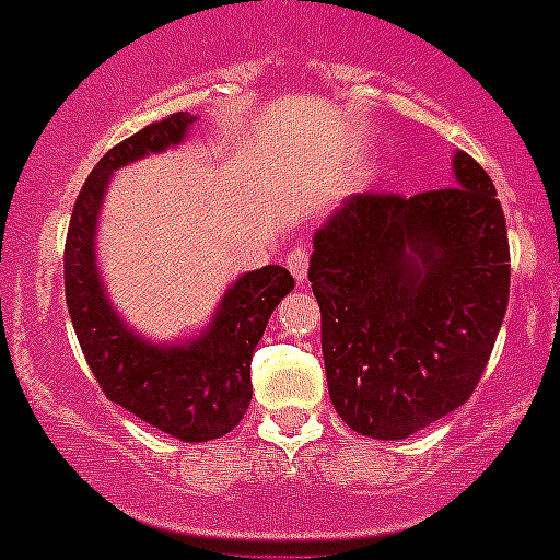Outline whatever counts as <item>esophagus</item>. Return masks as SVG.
<instances>
[{
	"instance_id": "obj_1",
	"label": "esophagus",
	"mask_w": 560,
	"mask_h": 560,
	"mask_svg": "<svg viewBox=\"0 0 560 560\" xmlns=\"http://www.w3.org/2000/svg\"><path fill=\"white\" fill-rule=\"evenodd\" d=\"M285 266H289L291 275L296 277V283H305V277H307V246L296 244L294 249L289 253V260H285Z\"/></svg>"
}]
</instances>
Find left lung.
Segmentation results:
<instances>
[{
    "label": "left lung",
    "instance_id": "left-lung-1",
    "mask_svg": "<svg viewBox=\"0 0 560 560\" xmlns=\"http://www.w3.org/2000/svg\"><path fill=\"white\" fill-rule=\"evenodd\" d=\"M455 186L352 194L316 230L332 408L355 433L408 439L464 405L494 350L511 253L494 183L455 152Z\"/></svg>",
    "mask_w": 560,
    "mask_h": 560
}]
</instances>
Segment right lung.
I'll list each match as a JSON object with an SVG mask.
<instances>
[{
    "label": "right lung",
    "mask_w": 560,
    "mask_h": 560,
    "mask_svg": "<svg viewBox=\"0 0 560 560\" xmlns=\"http://www.w3.org/2000/svg\"><path fill=\"white\" fill-rule=\"evenodd\" d=\"M191 113H172L105 152L89 174L66 235V305L82 355L110 402L179 441H210L244 419L249 363L271 311L294 289L283 266L246 271L224 291L210 325L194 341L152 343L125 325L96 269V219L116 168L186 141Z\"/></svg>",
    "instance_id": "add662e5"
}]
</instances>
